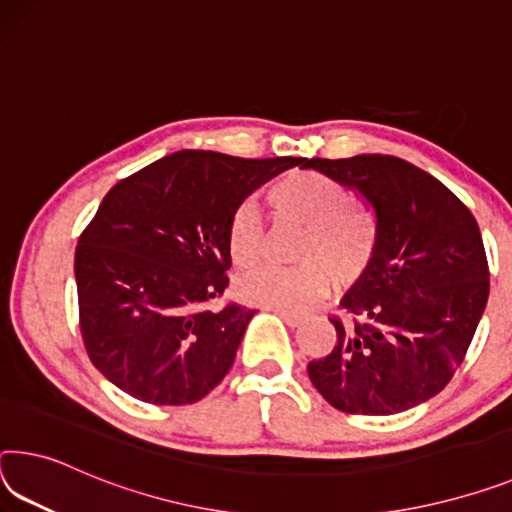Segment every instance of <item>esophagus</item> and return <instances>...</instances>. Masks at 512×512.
Returning <instances> with one entry per match:
<instances>
[{"mask_svg": "<svg viewBox=\"0 0 512 512\" xmlns=\"http://www.w3.org/2000/svg\"><path fill=\"white\" fill-rule=\"evenodd\" d=\"M273 312L278 314L280 319L291 328H296V326H300V323H303V314H296V312H289V310H273Z\"/></svg>", "mask_w": 512, "mask_h": 512, "instance_id": "esophagus-1", "label": "esophagus"}]
</instances>
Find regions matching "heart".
<instances>
[{
	"label": "heart",
	"instance_id": "1",
	"mask_svg": "<svg viewBox=\"0 0 512 512\" xmlns=\"http://www.w3.org/2000/svg\"><path fill=\"white\" fill-rule=\"evenodd\" d=\"M273 216L303 227L296 269L264 266L239 282V296L275 310H303L337 285L358 280L378 248V223L367 207L351 200L342 184L312 170L282 175L266 189ZM234 266L253 269L264 250L262 218L250 205L232 212L225 232Z\"/></svg>",
	"mask_w": 512,
	"mask_h": 512
}]
</instances>
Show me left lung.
I'll return each mask as SVG.
<instances>
[{
    "label": "left lung",
    "mask_w": 512,
    "mask_h": 512,
    "mask_svg": "<svg viewBox=\"0 0 512 512\" xmlns=\"http://www.w3.org/2000/svg\"><path fill=\"white\" fill-rule=\"evenodd\" d=\"M376 212L378 248L332 316L337 344L307 364L348 415H394L440 394L465 360L490 294L476 218L426 170L389 154L307 159Z\"/></svg>",
    "instance_id": "8db88e82"
}]
</instances>
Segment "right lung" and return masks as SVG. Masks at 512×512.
<instances>
[{
    "instance_id": "obj_1",
    "label": "right lung",
    "mask_w": 512,
    "mask_h": 512,
    "mask_svg": "<svg viewBox=\"0 0 512 512\" xmlns=\"http://www.w3.org/2000/svg\"><path fill=\"white\" fill-rule=\"evenodd\" d=\"M305 161L180 150L113 186L75 253L81 339L104 378L152 405L196 403L221 383L255 314L205 307L230 285L227 221Z\"/></svg>"
}]
</instances>
